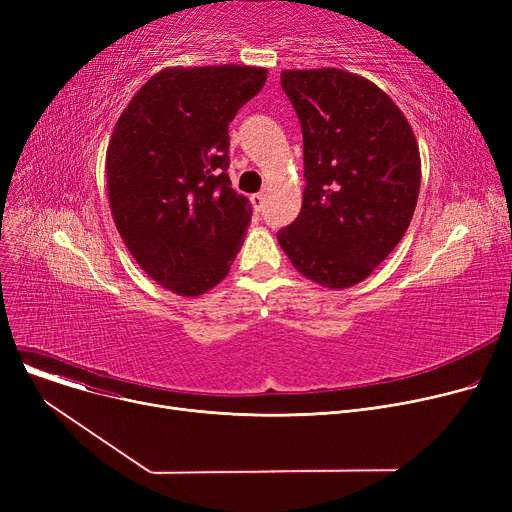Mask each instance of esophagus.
<instances>
[{
  "mask_svg": "<svg viewBox=\"0 0 512 512\" xmlns=\"http://www.w3.org/2000/svg\"><path fill=\"white\" fill-rule=\"evenodd\" d=\"M263 203H265V195H263V193L251 195V205H253L255 211H261V209H263Z\"/></svg>",
  "mask_w": 512,
  "mask_h": 512,
  "instance_id": "1",
  "label": "esophagus"
}]
</instances>
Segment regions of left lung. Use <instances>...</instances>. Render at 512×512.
<instances>
[{"label":"left lung","mask_w":512,"mask_h":512,"mask_svg":"<svg viewBox=\"0 0 512 512\" xmlns=\"http://www.w3.org/2000/svg\"><path fill=\"white\" fill-rule=\"evenodd\" d=\"M282 89L301 120L307 186L299 218L278 242L305 278L351 288L394 251L413 220L417 139L398 105L359 74L284 70Z\"/></svg>","instance_id":"left-lung-1"}]
</instances>
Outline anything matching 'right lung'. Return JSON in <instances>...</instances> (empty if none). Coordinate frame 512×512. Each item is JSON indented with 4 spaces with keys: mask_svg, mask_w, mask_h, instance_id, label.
<instances>
[{
    "mask_svg": "<svg viewBox=\"0 0 512 512\" xmlns=\"http://www.w3.org/2000/svg\"><path fill=\"white\" fill-rule=\"evenodd\" d=\"M257 66H174L120 114L105 155L116 228L141 270L180 297L218 286L245 240L251 203L230 186L228 124L265 85Z\"/></svg>",
    "mask_w": 512,
    "mask_h": 512,
    "instance_id": "obj_1",
    "label": "right lung"
}]
</instances>
